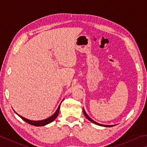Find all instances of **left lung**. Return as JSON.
Returning a JSON list of instances; mask_svg holds the SVG:
<instances>
[{"label":"left lung","mask_w":147,"mask_h":147,"mask_svg":"<svg viewBox=\"0 0 147 147\" xmlns=\"http://www.w3.org/2000/svg\"><path fill=\"white\" fill-rule=\"evenodd\" d=\"M83 111H84V115H85V116L86 117V118L89 120L90 121H91L92 123H94V124H96V125H100V126H103V127H113L114 125H102V124H100V123H97V122H96V121H94V120H92L91 118H90V117L87 115V114L85 113V110H84V109H83Z\"/></svg>","instance_id":"left-lung-1"}]
</instances>
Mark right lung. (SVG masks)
Returning <instances> with one entry per match:
<instances>
[{"label": "right lung", "instance_id": "obj_1", "mask_svg": "<svg viewBox=\"0 0 147 147\" xmlns=\"http://www.w3.org/2000/svg\"><path fill=\"white\" fill-rule=\"evenodd\" d=\"M60 105L58 106V107L57 109V111L55 112V113L53 114L51 116H50L49 118H48L46 119H43V120H40V121H33V120H30V119H26L25 118H24V117L21 116L20 115H18L21 118H22L24 121H25L26 123H28L32 125H34V126H37V127H40V126H44V125H46L47 124H49L50 123H51L52 121H54V120L57 118V117L58 116V114H59V110H60Z\"/></svg>", "mask_w": 147, "mask_h": 147}]
</instances>
